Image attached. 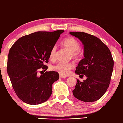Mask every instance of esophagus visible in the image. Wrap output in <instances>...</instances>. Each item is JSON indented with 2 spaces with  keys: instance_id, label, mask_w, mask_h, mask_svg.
<instances>
[{
  "instance_id": "esophagus-1",
  "label": "esophagus",
  "mask_w": 123,
  "mask_h": 123,
  "mask_svg": "<svg viewBox=\"0 0 123 123\" xmlns=\"http://www.w3.org/2000/svg\"><path fill=\"white\" fill-rule=\"evenodd\" d=\"M60 79H65V78H66V76H65L62 75H60Z\"/></svg>"
}]
</instances>
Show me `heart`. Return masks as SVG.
Masks as SVG:
<instances>
[{
	"mask_svg": "<svg viewBox=\"0 0 123 123\" xmlns=\"http://www.w3.org/2000/svg\"><path fill=\"white\" fill-rule=\"evenodd\" d=\"M61 44L64 47L68 50L71 52V56L74 59H77L80 57V52L79 49L80 48V43L76 39L72 37L68 36L64 38L61 42ZM56 52V46H53L51 48L49 53L50 58L53 59L55 58ZM74 67L73 63H58L52 67L53 70L58 72L62 75H68L72 69Z\"/></svg>",
	"mask_w": 123,
	"mask_h": 123,
	"instance_id": "heart-1",
	"label": "heart"
}]
</instances>
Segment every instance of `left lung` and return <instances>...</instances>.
<instances>
[{
	"label": "left lung",
	"mask_w": 123,
	"mask_h": 123,
	"mask_svg": "<svg viewBox=\"0 0 123 123\" xmlns=\"http://www.w3.org/2000/svg\"><path fill=\"white\" fill-rule=\"evenodd\" d=\"M78 38L84 47L85 58L76 68V74L86 76V80L77 79L74 96L81 101L94 102L100 99L109 86L114 60L108 46L95 36L82 32H70Z\"/></svg>",
	"instance_id": "8db88e82"
}]
</instances>
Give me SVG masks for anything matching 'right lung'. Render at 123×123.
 Instances as JSON below:
<instances>
[{
    "label": "right lung",
    "mask_w": 123,
    "mask_h": 123,
    "mask_svg": "<svg viewBox=\"0 0 123 123\" xmlns=\"http://www.w3.org/2000/svg\"><path fill=\"white\" fill-rule=\"evenodd\" d=\"M63 32L33 33L19 38L10 48L7 72L15 94L25 103L39 104L51 95L52 85L59 79V74L46 71L48 67L44 63L48 62L51 48ZM42 69L45 72L38 76Z\"/></svg>",
    "instance_id": "obj_1"
}]
</instances>
